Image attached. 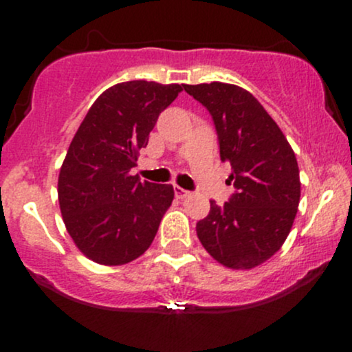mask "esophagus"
<instances>
[{
	"label": "esophagus",
	"instance_id": "1",
	"mask_svg": "<svg viewBox=\"0 0 352 352\" xmlns=\"http://www.w3.org/2000/svg\"><path fill=\"white\" fill-rule=\"evenodd\" d=\"M173 193H175L177 199H185V197L188 195V190H185V188L179 187V185H175V187H173Z\"/></svg>",
	"mask_w": 352,
	"mask_h": 352
}]
</instances>
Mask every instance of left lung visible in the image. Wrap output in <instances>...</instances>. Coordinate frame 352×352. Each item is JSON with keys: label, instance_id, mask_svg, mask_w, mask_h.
<instances>
[{"label": "left lung", "instance_id": "left-lung-1", "mask_svg": "<svg viewBox=\"0 0 352 352\" xmlns=\"http://www.w3.org/2000/svg\"><path fill=\"white\" fill-rule=\"evenodd\" d=\"M184 89L212 116L220 157L232 165L228 182L235 187L221 207L210 200L197 236L218 263L254 268L281 248L293 227L301 195L296 157L248 91L223 82L184 84Z\"/></svg>", "mask_w": 352, "mask_h": 352}]
</instances>
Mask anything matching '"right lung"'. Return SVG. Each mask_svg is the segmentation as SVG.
I'll return each mask as SVG.
<instances>
[{
  "label": "right lung",
  "mask_w": 352,
  "mask_h": 352,
  "mask_svg": "<svg viewBox=\"0 0 352 352\" xmlns=\"http://www.w3.org/2000/svg\"><path fill=\"white\" fill-rule=\"evenodd\" d=\"M182 86L129 80L109 87L79 125L59 172L64 225L99 265L134 261L151 246L173 187L131 175L140 148Z\"/></svg>",
  "instance_id": "obj_1"
}]
</instances>
